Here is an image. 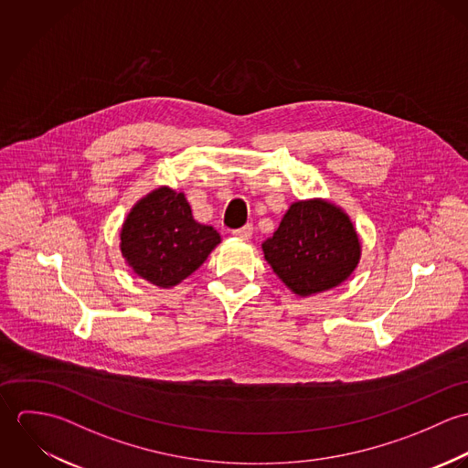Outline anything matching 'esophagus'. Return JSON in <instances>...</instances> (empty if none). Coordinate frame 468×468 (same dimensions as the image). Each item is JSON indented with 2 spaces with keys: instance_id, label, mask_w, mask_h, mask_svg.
<instances>
[{
  "instance_id": "1",
  "label": "esophagus",
  "mask_w": 468,
  "mask_h": 468,
  "mask_svg": "<svg viewBox=\"0 0 468 468\" xmlns=\"http://www.w3.org/2000/svg\"><path fill=\"white\" fill-rule=\"evenodd\" d=\"M232 234H234L236 238L243 239V241H249V239L252 238V234H254V227H252V225H245L243 229H238V230H234Z\"/></svg>"
}]
</instances>
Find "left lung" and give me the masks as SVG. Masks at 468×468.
<instances>
[{"instance_id": "left-lung-1", "label": "left lung", "mask_w": 468, "mask_h": 468, "mask_svg": "<svg viewBox=\"0 0 468 468\" xmlns=\"http://www.w3.org/2000/svg\"><path fill=\"white\" fill-rule=\"evenodd\" d=\"M261 247L275 275L299 297L342 284L362 254L349 216L323 198L292 203Z\"/></svg>"}]
</instances>
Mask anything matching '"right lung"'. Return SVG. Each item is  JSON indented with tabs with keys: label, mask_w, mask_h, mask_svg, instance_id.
<instances>
[{
	"label": "right lung",
	"mask_w": 468,
	"mask_h": 468,
	"mask_svg": "<svg viewBox=\"0 0 468 468\" xmlns=\"http://www.w3.org/2000/svg\"><path fill=\"white\" fill-rule=\"evenodd\" d=\"M219 241L212 227L193 218L186 195L165 186L136 201L121 230L128 267L158 288H173L197 271Z\"/></svg>",
	"instance_id": "1"
}]
</instances>
